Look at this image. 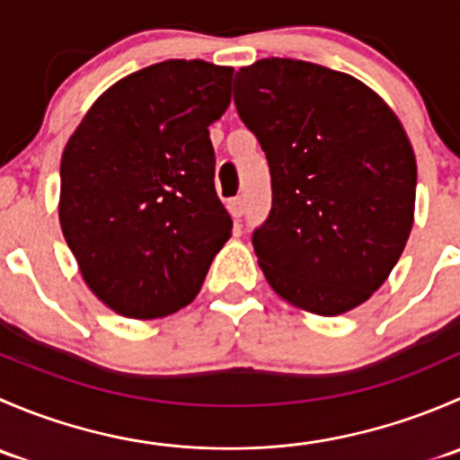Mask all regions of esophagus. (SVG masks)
<instances>
[{"label":"esophagus","mask_w":460,"mask_h":460,"mask_svg":"<svg viewBox=\"0 0 460 460\" xmlns=\"http://www.w3.org/2000/svg\"><path fill=\"white\" fill-rule=\"evenodd\" d=\"M226 208H229V213H231V217H234V220L243 217V213H244L243 198H234V200H229V202H226Z\"/></svg>","instance_id":"obj_1"}]
</instances>
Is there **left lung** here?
<instances>
[{
    "instance_id": "obj_1",
    "label": "left lung",
    "mask_w": 460,
    "mask_h": 460,
    "mask_svg": "<svg viewBox=\"0 0 460 460\" xmlns=\"http://www.w3.org/2000/svg\"><path fill=\"white\" fill-rule=\"evenodd\" d=\"M234 102L271 173L253 252L280 298L318 316L363 305L396 267L416 202V157L387 102L347 73L267 58Z\"/></svg>"
}]
</instances>
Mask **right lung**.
<instances>
[{
  "label": "right lung",
  "mask_w": 460,
  "mask_h": 460,
  "mask_svg": "<svg viewBox=\"0 0 460 460\" xmlns=\"http://www.w3.org/2000/svg\"><path fill=\"white\" fill-rule=\"evenodd\" d=\"M231 66L166 59L102 93L62 153L59 225L88 289L115 314L169 316L231 238L208 127Z\"/></svg>",
  "instance_id": "obj_1"
}]
</instances>
